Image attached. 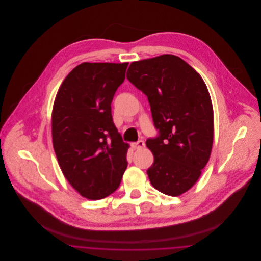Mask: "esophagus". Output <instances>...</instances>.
<instances>
[{
    "label": "esophagus",
    "mask_w": 261,
    "mask_h": 261,
    "mask_svg": "<svg viewBox=\"0 0 261 261\" xmlns=\"http://www.w3.org/2000/svg\"><path fill=\"white\" fill-rule=\"evenodd\" d=\"M133 147L135 149H141V148H144L145 147V142L143 140H139L136 143H133Z\"/></svg>",
    "instance_id": "1"
}]
</instances>
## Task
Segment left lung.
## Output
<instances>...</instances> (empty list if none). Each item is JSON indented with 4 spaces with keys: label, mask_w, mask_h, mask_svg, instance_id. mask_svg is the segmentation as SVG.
I'll return each instance as SVG.
<instances>
[{
    "label": "left lung",
    "mask_w": 261,
    "mask_h": 261,
    "mask_svg": "<svg viewBox=\"0 0 261 261\" xmlns=\"http://www.w3.org/2000/svg\"><path fill=\"white\" fill-rule=\"evenodd\" d=\"M126 76L148 97L159 131L146 142L154 158L149 181L165 195L180 196L198 181L211 156L213 109L207 87L173 55L132 62Z\"/></svg>",
    "instance_id": "left-lung-1"
}]
</instances>
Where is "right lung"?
Here are the masks:
<instances>
[{
    "instance_id": "add662e5",
    "label": "right lung",
    "mask_w": 261,
    "mask_h": 261,
    "mask_svg": "<svg viewBox=\"0 0 261 261\" xmlns=\"http://www.w3.org/2000/svg\"><path fill=\"white\" fill-rule=\"evenodd\" d=\"M128 62H83L66 76L51 114L53 145L62 173L84 198L100 199L120 185L129 145L113 123L112 101Z\"/></svg>"
}]
</instances>
